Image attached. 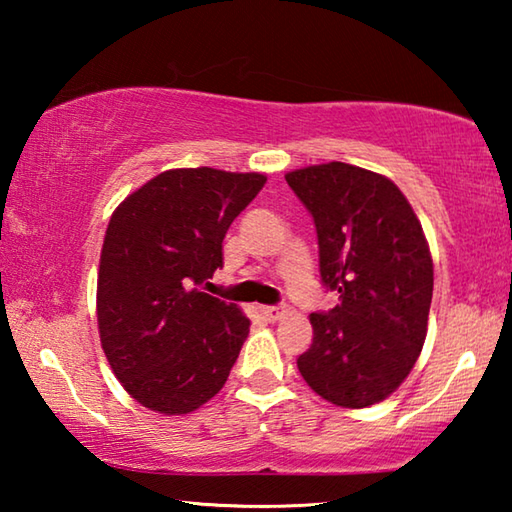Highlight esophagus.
<instances>
[{"label":"esophagus","instance_id":"esophagus-1","mask_svg":"<svg viewBox=\"0 0 512 512\" xmlns=\"http://www.w3.org/2000/svg\"><path fill=\"white\" fill-rule=\"evenodd\" d=\"M262 314L268 318V320H280L284 314H287V305H264L262 307Z\"/></svg>","mask_w":512,"mask_h":512}]
</instances>
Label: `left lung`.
<instances>
[{
    "instance_id": "left-lung-1",
    "label": "left lung",
    "mask_w": 512,
    "mask_h": 512,
    "mask_svg": "<svg viewBox=\"0 0 512 512\" xmlns=\"http://www.w3.org/2000/svg\"><path fill=\"white\" fill-rule=\"evenodd\" d=\"M316 225L318 271L336 307L311 314L302 379L345 409L386 400L420 357L433 293L422 225L391 180L345 162L287 173Z\"/></svg>"
}]
</instances>
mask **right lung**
Returning a JSON list of instances; mask_svg holds the SVG:
<instances>
[{
	"label": "right lung",
	"instance_id": "right-lung-1",
	"mask_svg": "<svg viewBox=\"0 0 512 512\" xmlns=\"http://www.w3.org/2000/svg\"><path fill=\"white\" fill-rule=\"evenodd\" d=\"M262 173L171 169L121 203L101 250L97 318L117 379L164 415L221 391L250 320L205 293L223 266V237L264 187Z\"/></svg>",
	"mask_w": 512,
	"mask_h": 512
}]
</instances>
